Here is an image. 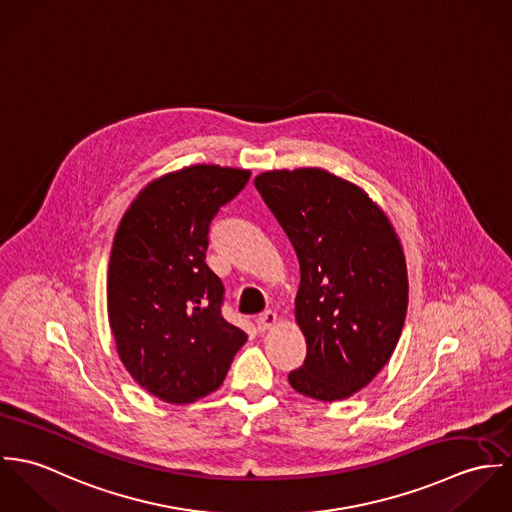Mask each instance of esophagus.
<instances>
[{
	"label": "esophagus",
	"mask_w": 512,
	"mask_h": 512,
	"mask_svg": "<svg viewBox=\"0 0 512 512\" xmlns=\"http://www.w3.org/2000/svg\"><path fill=\"white\" fill-rule=\"evenodd\" d=\"M276 321H278V315H276L274 311H266V313H262V315L256 319V327H258L260 333H266L268 329H272V327L276 325Z\"/></svg>",
	"instance_id": "1"
}]
</instances>
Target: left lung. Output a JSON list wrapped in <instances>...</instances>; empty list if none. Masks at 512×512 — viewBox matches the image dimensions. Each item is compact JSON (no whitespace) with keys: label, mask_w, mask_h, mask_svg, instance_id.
<instances>
[{"label":"left lung","mask_w":512,"mask_h":512,"mask_svg":"<svg viewBox=\"0 0 512 512\" xmlns=\"http://www.w3.org/2000/svg\"><path fill=\"white\" fill-rule=\"evenodd\" d=\"M258 193L299 262L295 321L307 355L288 380L323 402L365 388L392 357L408 309L400 240L361 187L325 169L266 171Z\"/></svg>","instance_id":"8db88e82"}]
</instances>
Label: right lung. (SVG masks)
Listing matches in <instances>:
<instances>
[{
	"mask_svg": "<svg viewBox=\"0 0 512 512\" xmlns=\"http://www.w3.org/2000/svg\"><path fill=\"white\" fill-rule=\"evenodd\" d=\"M250 171L191 165L151 181L130 205L108 264V319L120 361L149 394L195 402L217 390L246 333L222 313L207 266L209 230Z\"/></svg>",
	"mask_w": 512,
	"mask_h": 512,
	"instance_id": "obj_1",
	"label": "right lung"
}]
</instances>
